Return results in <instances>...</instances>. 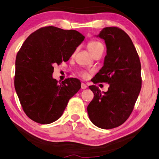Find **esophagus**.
I'll use <instances>...</instances> for the list:
<instances>
[{
  "label": "esophagus",
  "mask_w": 159,
  "mask_h": 159,
  "mask_svg": "<svg viewBox=\"0 0 159 159\" xmlns=\"http://www.w3.org/2000/svg\"><path fill=\"white\" fill-rule=\"evenodd\" d=\"M86 88H87V86H86L84 83H82L81 84V89H86Z\"/></svg>",
  "instance_id": "obj_1"
}]
</instances>
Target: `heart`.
Returning a JSON list of instances; mask_svg holds the SVG:
<instances>
[{"label":"heart","mask_w":159,"mask_h":159,"mask_svg":"<svg viewBox=\"0 0 159 159\" xmlns=\"http://www.w3.org/2000/svg\"><path fill=\"white\" fill-rule=\"evenodd\" d=\"M103 47V44L101 43H100L99 41H97V40H92V41H89L87 44V48L89 50L90 53L92 54L94 53L97 50L99 49L100 48ZM79 75L81 77L84 78H88L89 76V73L86 71H82L79 73Z\"/></svg>","instance_id":"1"}]
</instances>
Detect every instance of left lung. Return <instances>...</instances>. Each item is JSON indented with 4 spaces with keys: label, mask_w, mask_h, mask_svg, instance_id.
Segmentation results:
<instances>
[{
    "label": "left lung",
    "mask_w": 159,
    "mask_h": 159,
    "mask_svg": "<svg viewBox=\"0 0 159 159\" xmlns=\"http://www.w3.org/2000/svg\"><path fill=\"white\" fill-rule=\"evenodd\" d=\"M97 37L105 41L103 66L92 81L109 84L107 92L89 86L94 98L87 106L94 125L103 129L118 127L133 111L142 87L141 63L132 40L117 27L104 28Z\"/></svg>",
    "instance_id": "8db88e82"
}]
</instances>
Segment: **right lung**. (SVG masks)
I'll return each instance as SVG.
<instances>
[{
  "instance_id": "right-lung-1",
  "label": "right lung",
  "mask_w": 159,
  "mask_h": 159,
  "mask_svg": "<svg viewBox=\"0 0 159 159\" xmlns=\"http://www.w3.org/2000/svg\"><path fill=\"white\" fill-rule=\"evenodd\" d=\"M84 38L75 30L47 26L24 42L16 56L15 88L31 120L40 124L55 122L81 89L77 78H68L61 83L54 79L53 65L67 61Z\"/></svg>"
}]
</instances>
